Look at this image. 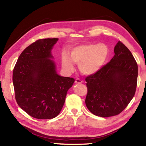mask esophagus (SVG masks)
Masks as SVG:
<instances>
[{"label": "esophagus", "instance_id": "1", "mask_svg": "<svg viewBox=\"0 0 146 146\" xmlns=\"http://www.w3.org/2000/svg\"><path fill=\"white\" fill-rule=\"evenodd\" d=\"M82 82L83 81L82 80H80V78H76L75 80V83H76V84H81V83H82Z\"/></svg>", "mask_w": 146, "mask_h": 146}]
</instances>
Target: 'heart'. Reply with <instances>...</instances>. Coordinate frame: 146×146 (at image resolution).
Returning a JSON list of instances; mask_svg holds the SVG:
<instances>
[{"label": "heart", "mask_w": 146, "mask_h": 146, "mask_svg": "<svg viewBox=\"0 0 146 146\" xmlns=\"http://www.w3.org/2000/svg\"><path fill=\"white\" fill-rule=\"evenodd\" d=\"M109 55L108 46L104 44L78 46L71 51V58L67 54L62 56V65L65 70L71 72L74 63L78 64L80 70L85 75H93L104 65Z\"/></svg>", "instance_id": "obj_1"}]
</instances>
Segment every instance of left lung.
I'll list each match as a JSON object with an SVG mask.
<instances>
[{
  "mask_svg": "<svg viewBox=\"0 0 146 146\" xmlns=\"http://www.w3.org/2000/svg\"><path fill=\"white\" fill-rule=\"evenodd\" d=\"M110 62L85 78L88 88L86 105L95 115L109 117L123 111L134 97L138 66L132 53L120 41Z\"/></svg>",
  "mask_w": 146,
  "mask_h": 146,
  "instance_id": "8db88e82",
  "label": "left lung"
}]
</instances>
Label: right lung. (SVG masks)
Segmentation results:
<instances>
[{
  "label": "right lung",
  "mask_w": 146,
  "mask_h": 146,
  "mask_svg": "<svg viewBox=\"0 0 146 146\" xmlns=\"http://www.w3.org/2000/svg\"><path fill=\"white\" fill-rule=\"evenodd\" d=\"M58 38L39 39L20 55L13 71L15 97L20 108L38 119L56 117L75 79L58 75L51 51Z\"/></svg>",
  "instance_id": "right-lung-1"
}]
</instances>
